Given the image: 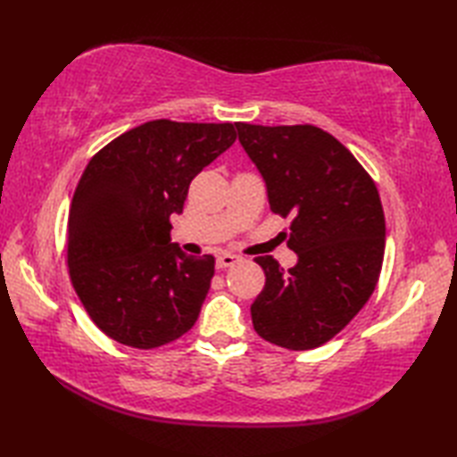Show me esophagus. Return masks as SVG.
<instances>
[{"label":"esophagus","instance_id":"34e87169","mask_svg":"<svg viewBox=\"0 0 457 457\" xmlns=\"http://www.w3.org/2000/svg\"><path fill=\"white\" fill-rule=\"evenodd\" d=\"M239 257L237 255H231V253H223L216 259V267L218 269H228V267H234L236 263H239Z\"/></svg>","mask_w":457,"mask_h":457}]
</instances>
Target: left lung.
I'll use <instances>...</instances> for the list:
<instances>
[{
	"mask_svg": "<svg viewBox=\"0 0 457 457\" xmlns=\"http://www.w3.org/2000/svg\"><path fill=\"white\" fill-rule=\"evenodd\" d=\"M265 180L270 210L295 216L288 269L257 257L265 287L251 304L255 332L304 352L329 342L373 295L385 255V213L373 179L334 135L314 125L236 123Z\"/></svg>",
	"mask_w": 457,
	"mask_h": 457,
	"instance_id": "1",
	"label": "left lung"
}]
</instances>
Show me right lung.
<instances>
[{"instance_id":"1","label":"right lung","mask_w":457,"mask_h":457,"mask_svg":"<svg viewBox=\"0 0 457 457\" xmlns=\"http://www.w3.org/2000/svg\"><path fill=\"white\" fill-rule=\"evenodd\" d=\"M236 137L234 123L154 120L86 167L68 212V273L92 322L115 342L161 347L198 320L216 261L170 244V216Z\"/></svg>"}]
</instances>
